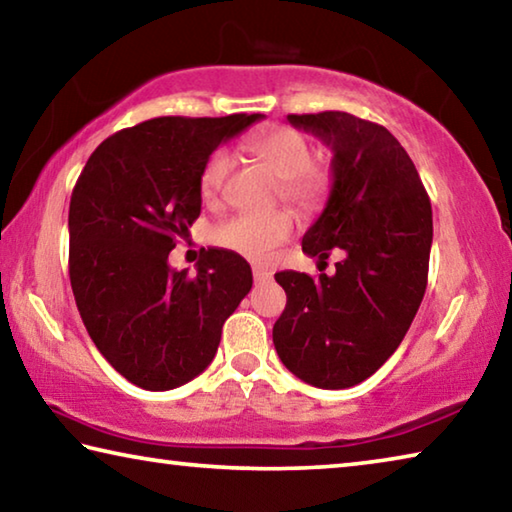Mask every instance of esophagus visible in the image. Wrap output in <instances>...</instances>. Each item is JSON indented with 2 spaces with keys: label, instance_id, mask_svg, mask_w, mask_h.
<instances>
[{
  "label": "esophagus",
  "instance_id": "obj_1",
  "mask_svg": "<svg viewBox=\"0 0 512 512\" xmlns=\"http://www.w3.org/2000/svg\"><path fill=\"white\" fill-rule=\"evenodd\" d=\"M253 277H255V282H266V280H271L273 273L266 271V268H262V266H255L253 268Z\"/></svg>",
  "mask_w": 512,
  "mask_h": 512
}]
</instances>
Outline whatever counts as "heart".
Wrapping results in <instances>:
<instances>
[{
	"label": "heart",
	"instance_id": "obj_1",
	"mask_svg": "<svg viewBox=\"0 0 512 512\" xmlns=\"http://www.w3.org/2000/svg\"><path fill=\"white\" fill-rule=\"evenodd\" d=\"M250 151L280 178V196L302 212L314 210L323 201L332 173L325 162L311 160V144L302 133L287 126H275L250 140ZM232 169V155L214 151L201 171V194L207 203L219 201V196ZM293 221L287 212L268 214L241 212L221 221L214 228V241L223 248L235 250L253 262H264L271 250L287 241Z\"/></svg>",
	"mask_w": 512,
	"mask_h": 512
}]
</instances>
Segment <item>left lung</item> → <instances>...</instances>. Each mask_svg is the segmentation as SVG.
Wrapping results in <instances>:
<instances>
[{"label":"left lung","mask_w":512,"mask_h":512,"mask_svg":"<svg viewBox=\"0 0 512 512\" xmlns=\"http://www.w3.org/2000/svg\"><path fill=\"white\" fill-rule=\"evenodd\" d=\"M332 149V187L302 237L309 257L341 250L336 273L282 271L287 307L273 325L277 357L311 386L368 379L409 332L427 289L431 203L413 160L384 126L350 112L289 115Z\"/></svg>","instance_id":"left-lung-1"}]
</instances>
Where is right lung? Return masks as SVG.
Listing matches in <instances>:
<instances>
[{
    "mask_svg": "<svg viewBox=\"0 0 512 512\" xmlns=\"http://www.w3.org/2000/svg\"><path fill=\"white\" fill-rule=\"evenodd\" d=\"M264 115L158 117L90 155L69 201V280L106 361L144 391H171L210 366L221 327L253 287L244 257L207 248L196 273L169 253L201 214L216 146Z\"/></svg>",
    "mask_w": 512,
    "mask_h": 512,
    "instance_id": "add662e5",
    "label": "right lung"
}]
</instances>
